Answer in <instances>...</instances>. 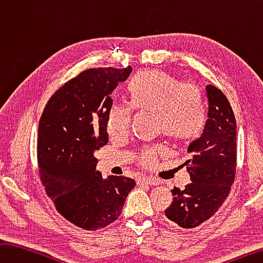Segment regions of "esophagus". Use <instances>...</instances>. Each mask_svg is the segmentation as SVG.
Instances as JSON below:
<instances>
[{
    "mask_svg": "<svg viewBox=\"0 0 263 263\" xmlns=\"http://www.w3.org/2000/svg\"><path fill=\"white\" fill-rule=\"evenodd\" d=\"M139 181L141 183H146V185H151V186H156V185H158V183H159L157 179H154L151 177H142V178H140Z\"/></svg>",
    "mask_w": 263,
    "mask_h": 263,
    "instance_id": "1",
    "label": "esophagus"
}]
</instances>
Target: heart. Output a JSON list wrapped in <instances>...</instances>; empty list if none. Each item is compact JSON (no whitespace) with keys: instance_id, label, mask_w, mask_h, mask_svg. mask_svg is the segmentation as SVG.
Here are the masks:
<instances>
[{"instance_id":"1","label":"heart","mask_w":263,"mask_h":263,"mask_svg":"<svg viewBox=\"0 0 263 263\" xmlns=\"http://www.w3.org/2000/svg\"><path fill=\"white\" fill-rule=\"evenodd\" d=\"M130 105L137 110L156 114L159 132L173 140L186 141L195 137L204 124V105L201 90L191 83L162 70H141L128 85ZM132 110L128 106L113 105L108 112L107 129L112 135L121 136L128 132ZM163 146L142 151L140 160L151 165Z\"/></svg>"}]
</instances>
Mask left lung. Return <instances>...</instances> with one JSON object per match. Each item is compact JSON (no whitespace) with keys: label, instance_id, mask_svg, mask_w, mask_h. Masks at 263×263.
Listing matches in <instances>:
<instances>
[{"label":"left lung","instance_id":"1","mask_svg":"<svg viewBox=\"0 0 263 263\" xmlns=\"http://www.w3.org/2000/svg\"><path fill=\"white\" fill-rule=\"evenodd\" d=\"M206 121L202 135L188 146L182 165L191 183L174 187L173 201L165 216L182 229L201 225L216 214L227 199L237 166V123L229 100L217 87L205 86Z\"/></svg>","mask_w":263,"mask_h":263}]
</instances>
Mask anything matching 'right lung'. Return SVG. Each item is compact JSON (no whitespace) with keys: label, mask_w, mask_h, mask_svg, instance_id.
<instances>
[{"label":"right lung","mask_w":263,"mask_h":263,"mask_svg":"<svg viewBox=\"0 0 263 263\" xmlns=\"http://www.w3.org/2000/svg\"><path fill=\"white\" fill-rule=\"evenodd\" d=\"M133 68L87 69L50 97L38 127L40 178L57 210L89 231L103 229L121 215L134 179L97 171L95 153L107 144L112 93Z\"/></svg>","instance_id":"obj_1"}]
</instances>
